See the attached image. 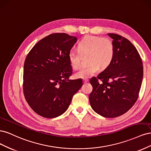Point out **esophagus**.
Returning <instances> with one entry per match:
<instances>
[{"instance_id":"obj_1","label":"esophagus","mask_w":151,"mask_h":151,"mask_svg":"<svg viewBox=\"0 0 151 151\" xmlns=\"http://www.w3.org/2000/svg\"><path fill=\"white\" fill-rule=\"evenodd\" d=\"M88 81H89L88 79H84V80H83V83H88Z\"/></svg>"}]
</instances>
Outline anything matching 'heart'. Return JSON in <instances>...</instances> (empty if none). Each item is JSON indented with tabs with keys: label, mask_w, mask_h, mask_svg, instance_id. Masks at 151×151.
Instances as JSON below:
<instances>
[{
	"label": "heart",
	"mask_w": 151,
	"mask_h": 151,
	"mask_svg": "<svg viewBox=\"0 0 151 151\" xmlns=\"http://www.w3.org/2000/svg\"><path fill=\"white\" fill-rule=\"evenodd\" d=\"M77 51L68 53V60L73 69L78 68L83 58L87 57L89 65L81 68L74 74L76 78L87 79L97 73L99 68L104 70L110 66L115 55V45L108 38L88 35L77 44Z\"/></svg>",
	"instance_id": "1"
}]
</instances>
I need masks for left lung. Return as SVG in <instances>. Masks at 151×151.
Instances as JSON below:
<instances>
[{
  "instance_id": "1",
  "label": "left lung",
  "mask_w": 151,
  "mask_h": 151,
  "mask_svg": "<svg viewBox=\"0 0 151 151\" xmlns=\"http://www.w3.org/2000/svg\"><path fill=\"white\" fill-rule=\"evenodd\" d=\"M108 35L113 39L115 57L110 66L91 79L93 89L89 99L95 112L115 118L129 111L137 100L143 65L137 50L129 40L119 35Z\"/></svg>"
}]
</instances>
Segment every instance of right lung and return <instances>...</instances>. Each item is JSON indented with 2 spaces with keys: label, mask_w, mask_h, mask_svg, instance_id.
<instances>
[{
  "label": "right lung",
  "mask_w": 151,
  "mask_h": 151,
  "mask_svg": "<svg viewBox=\"0 0 151 151\" xmlns=\"http://www.w3.org/2000/svg\"><path fill=\"white\" fill-rule=\"evenodd\" d=\"M76 42V36L66 33L51 34L39 41L26 58L23 93L29 106L40 116L61 115L83 86L81 79H68L72 68L68 55Z\"/></svg>",
  "instance_id": "obj_1"
}]
</instances>
